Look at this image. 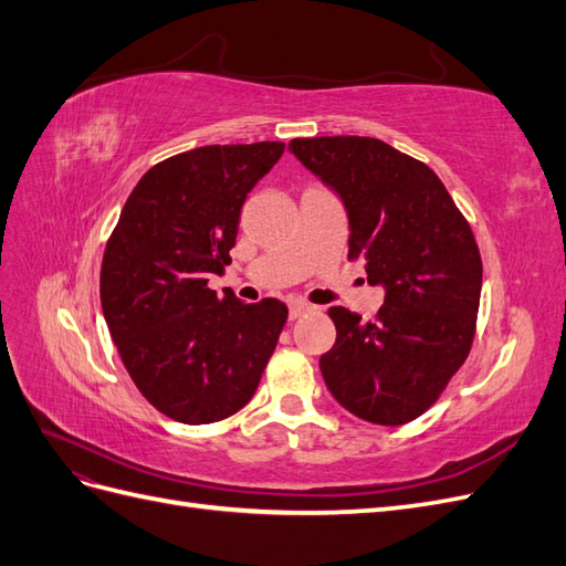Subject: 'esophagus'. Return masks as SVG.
Returning a JSON list of instances; mask_svg holds the SVG:
<instances>
[{"instance_id": "esophagus-1", "label": "esophagus", "mask_w": 566, "mask_h": 566, "mask_svg": "<svg viewBox=\"0 0 566 566\" xmlns=\"http://www.w3.org/2000/svg\"><path fill=\"white\" fill-rule=\"evenodd\" d=\"M310 310H312L310 304H304V302H293V304H290V321H295V318L304 316V314L310 312Z\"/></svg>"}]
</instances>
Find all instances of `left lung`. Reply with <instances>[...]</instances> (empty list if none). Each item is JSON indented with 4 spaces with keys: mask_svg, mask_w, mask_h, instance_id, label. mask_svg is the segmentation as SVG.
Here are the masks:
<instances>
[{
    "mask_svg": "<svg viewBox=\"0 0 566 566\" xmlns=\"http://www.w3.org/2000/svg\"><path fill=\"white\" fill-rule=\"evenodd\" d=\"M287 150L331 186L349 217V260L385 290L373 321L331 306L335 345L321 373L339 406L375 424L422 416L465 361L482 256L447 186L424 163L370 136L293 139Z\"/></svg>",
    "mask_w": 566,
    "mask_h": 566,
    "instance_id": "obj_1",
    "label": "left lung"
}]
</instances>
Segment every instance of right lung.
<instances>
[{
	"mask_svg": "<svg viewBox=\"0 0 566 566\" xmlns=\"http://www.w3.org/2000/svg\"><path fill=\"white\" fill-rule=\"evenodd\" d=\"M285 144L200 146L134 186L101 264V306L134 385L167 418L208 424L260 385L287 306L208 287L231 262L243 202Z\"/></svg>",
	"mask_w": 566,
	"mask_h": 566,
	"instance_id": "right-lung-1",
	"label": "right lung"
}]
</instances>
